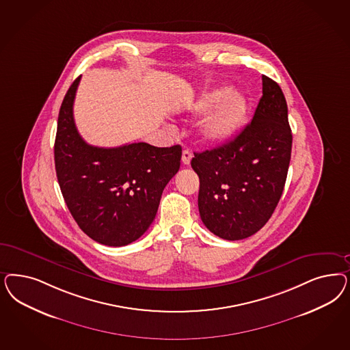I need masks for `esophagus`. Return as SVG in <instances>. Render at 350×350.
<instances>
[{
    "instance_id": "obj_1",
    "label": "esophagus",
    "mask_w": 350,
    "mask_h": 350,
    "mask_svg": "<svg viewBox=\"0 0 350 350\" xmlns=\"http://www.w3.org/2000/svg\"><path fill=\"white\" fill-rule=\"evenodd\" d=\"M192 152H191L189 149H184V150H183V156H181V162L188 166V165L191 163V161H192Z\"/></svg>"
}]
</instances>
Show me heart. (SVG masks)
Wrapping results in <instances>:
<instances>
[{
	"label": "heart",
	"mask_w": 350,
	"mask_h": 350,
	"mask_svg": "<svg viewBox=\"0 0 350 350\" xmlns=\"http://www.w3.org/2000/svg\"><path fill=\"white\" fill-rule=\"evenodd\" d=\"M207 113L200 131L204 142L211 144H224L237 134L243 124L247 104L245 98L232 90H214L200 98L194 105V112Z\"/></svg>",
	"instance_id": "obj_1"
}]
</instances>
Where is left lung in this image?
Instances as JSON below:
<instances>
[{
    "label": "left lung",
    "instance_id": "left-lung-1",
    "mask_svg": "<svg viewBox=\"0 0 350 350\" xmlns=\"http://www.w3.org/2000/svg\"><path fill=\"white\" fill-rule=\"evenodd\" d=\"M251 124L221 147L194 153L200 178L198 210L215 236L238 241L255 234L271 219L282 196L293 134L280 85L262 76Z\"/></svg>",
    "mask_w": 350,
    "mask_h": 350
}]
</instances>
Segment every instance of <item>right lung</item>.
<instances>
[{
    "mask_svg": "<svg viewBox=\"0 0 350 350\" xmlns=\"http://www.w3.org/2000/svg\"><path fill=\"white\" fill-rule=\"evenodd\" d=\"M79 79L70 85L57 117L54 158L59 187L83 233L105 246H126L154 220L162 192L180 167L181 147L88 144L73 118Z\"/></svg>",
    "mask_w": 350,
    "mask_h": 350,
    "instance_id": "right-lung-1",
    "label": "right lung"
}]
</instances>
